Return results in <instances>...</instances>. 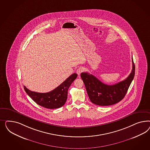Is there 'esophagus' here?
Segmentation results:
<instances>
[{
    "label": "esophagus",
    "mask_w": 150,
    "mask_h": 150,
    "mask_svg": "<svg viewBox=\"0 0 150 150\" xmlns=\"http://www.w3.org/2000/svg\"><path fill=\"white\" fill-rule=\"evenodd\" d=\"M83 70H84V69L83 68H82V67H80V68H79L77 69V70H76V73H77V74H78L79 75H80V74H81L82 72L83 71Z\"/></svg>",
    "instance_id": "1"
}]
</instances>
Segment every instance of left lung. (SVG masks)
Masks as SVG:
<instances>
[{"label": "left lung", "mask_w": 150, "mask_h": 150, "mask_svg": "<svg viewBox=\"0 0 150 150\" xmlns=\"http://www.w3.org/2000/svg\"><path fill=\"white\" fill-rule=\"evenodd\" d=\"M132 64V72L128 77L112 85L105 84L89 73H82L81 77L91 102L98 105L105 106L114 105L123 100L135 75V67L133 59Z\"/></svg>", "instance_id": "8db88e82"}]
</instances>
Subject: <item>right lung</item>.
I'll return each instance as SVG.
<instances>
[{
    "label": "right lung",
    "instance_id": "add662e5",
    "mask_svg": "<svg viewBox=\"0 0 150 150\" xmlns=\"http://www.w3.org/2000/svg\"><path fill=\"white\" fill-rule=\"evenodd\" d=\"M76 73L72 74L59 86L47 93L30 91L24 86V90L37 104L48 109H55L62 107L66 102L70 86L77 77Z\"/></svg>",
    "mask_w": 150,
    "mask_h": 150
}]
</instances>
